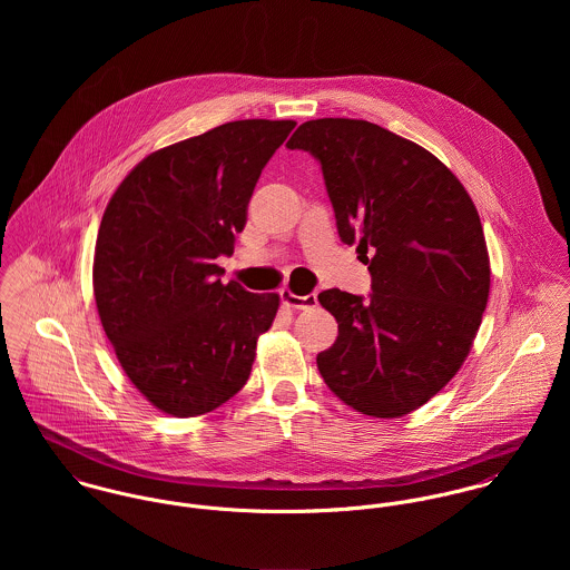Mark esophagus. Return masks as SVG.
<instances>
[{"label":"esophagus","mask_w":570,"mask_h":570,"mask_svg":"<svg viewBox=\"0 0 570 570\" xmlns=\"http://www.w3.org/2000/svg\"><path fill=\"white\" fill-rule=\"evenodd\" d=\"M281 303H283L285 307H292V309H312V307H316L318 298H316V294L298 296V294H294L292 289H281Z\"/></svg>","instance_id":"esophagus-1"}]
</instances>
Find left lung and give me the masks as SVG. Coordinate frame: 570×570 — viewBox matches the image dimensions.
<instances>
[{
    "label": "left lung",
    "mask_w": 570,
    "mask_h": 570,
    "mask_svg": "<svg viewBox=\"0 0 570 570\" xmlns=\"http://www.w3.org/2000/svg\"><path fill=\"white\" fill-rule=\"evenodd\" d=\"M287 149L323 168L337 235L368 265V298L326 289L337 340L318 353L326 386L380 419L432 400L465 362L489 298L479 210L430 151L353 118L303 122Z\"/></svg>",
    "instance_id": "1"
}]
</instances>
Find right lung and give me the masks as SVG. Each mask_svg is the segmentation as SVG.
<instances>
[{
    "label": "right lung",
    "instance_id": "add662e5",
    "mask_svg": "<svg viewBox=\"0 0 570 570\" xmlns=\"http://www.w3.org/2000/svg\"><path fill=\"white\" fill-rule=\"evenodd\" d=\"M294 120H235L147 156L111 195L96 239L94 296L134 386L166 414L226 404L249 377L278 294L222 283L263 166Z\"/></svg>",
    "mask_w": 570,
    "mask_h": 570
}]
</instances>
